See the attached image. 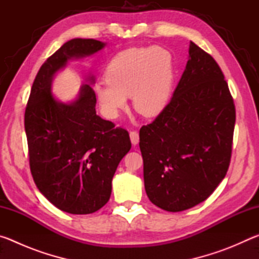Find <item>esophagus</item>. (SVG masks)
<instances>
[{"label": "esophagus", "instance_id": "esophagus-1", "mask_svg": "<svg viewBox=\"0 0 259 259\" xmlns=\"http://www.w3.org/2000/svg\"><path fill=\"white\" fill-rule=\"evenodd\" d=\"M130 140H131V144L133 145H137L139 143V135L137 131H130Z\"/></svg>", "mask_w": 259, "mask_h": 259}]
</instances>
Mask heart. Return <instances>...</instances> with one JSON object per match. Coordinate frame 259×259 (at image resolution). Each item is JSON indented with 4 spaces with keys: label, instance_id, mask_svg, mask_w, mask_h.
I'll use <instances>...</instances> for the list:
<instances>
[{
    "label": "heart",
    "instance_id": "b5f03b06",
    "mask_svg": "<svg viewBox=\"0 0 259 259\" xmlns=\"http://www.w3.org/2000/svg\"><path fill=\"white\" fill-rule=\"evenodd\" d=\"M106 80L98 82L95 93L109 119H116L128 107L131 96L135 111L155 117L164 111L171 98L175 69L172 57L160 47H135L114 56L105 72Z\"/></svg>",
    "mask_w": 259,
    "mask_h": 259
}]
</instances>
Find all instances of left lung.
I'll return each mask as SVG.
<instances>
[{"mask_svg": "<svg viewBox=\"0 0 259 259\" xmlns=\"http://www.w3.org/2000/svg\"><path fill=\"white\" fill-rule=\"evenodd\" d=\"M186 68L168 106L139 131L145 191L178 212L203 202L229 169L235 106L221 67L190 43Z\"/></svg>", "mask_w": 259, "mask_h": 259, "instance_id": "left-lung-1", "label": "left lung"}]
</instances>
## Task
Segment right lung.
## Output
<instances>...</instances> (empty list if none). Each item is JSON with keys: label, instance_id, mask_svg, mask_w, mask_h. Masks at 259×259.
I'll use <instances>...</instances> for the list:
<instances>
[{"label": "right lung", "instance_id": "right-lung-1", "mask_svg": "<svg viewBox=\"0 0 259 259\" xmlns=\"http://www.w3.org/2000/svg\"><path fill=\"white\" fill-rule=\"evenodd\" d=\"M105 46L94 38H73L61 46L37 72L25 111L34 182L55 207L73 214L93 213L107 203L113 176L131 142L128 131L96 114L93 75L68 104L54 97L51 83L68 60L89 57Z\"/></svg>", "mask_w": 259, "mask_h": 259}]
</instances>
